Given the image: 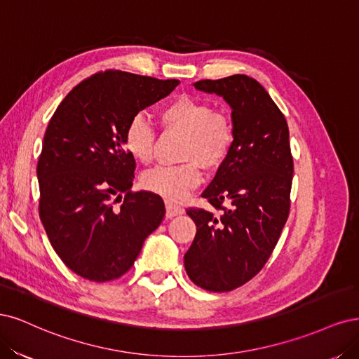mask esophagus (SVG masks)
Here are the masks:
<instances>
[{"instance_id": "1", "label": "esophagus", "mask_w": 359, "mask_h": 359, "mask_svg": "<svg viewBox=\"0 0 359 359\" xmlns=\"http://www.w3.org/2000/svg\"><path fill=\"white\" fill-rule=\"evenodd\" d=\"M184 210L179 205H175L172 203H165V216L167 217H175L183 215Z\"/></svg>"}]
</instances>
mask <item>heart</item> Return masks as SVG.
<instances>
[{
  "label": "heart",
  "mask_w": 359,
  "mask_h": 359,
  "mask_svg": "<svg viewBox=\"0 0 359 359\" xmlns=\"http://www.w3.org/2000/svg\"><path fill=\"white\" fill-rule=\"evenodd\" d=\"M159 119L167 130L187 135L180 152V159L187 163L143 172L140 187L167 201L179 203L201 183V167L215 171L226 163L234 147L236 130L226 114L216 111L209 101L189 95H179L167 102ZM122 143L137 163H150L155 147L152 125L142 114H135L126 125Z\"/></svg>",
  "instance_id": "obj_1"
}]
</instances>
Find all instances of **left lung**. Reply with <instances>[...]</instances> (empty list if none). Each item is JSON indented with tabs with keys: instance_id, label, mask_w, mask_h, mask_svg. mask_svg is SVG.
Wrapping results in <instances>:
<instances>
[{
	"instance_id": "left-lung-1",
	"label": "left lung",
	"mask_w": 359,
	"mask_h": 359,
	"mask_svg": "<svg viewBox=\"0 0 359 359\" xmlns=\"http://www.w3.org/2000/svg\"><path fill=\"white\" fill-rule=\"evenodd\" d=\"M194 86L226 101L236 142L203 192L221 216L187 210L196 234L184 253V270L205 291L228 292L261 271L286 224L294 175L289 130L283 113L255 79L234 74Z\"/></svg>"
}]
</instances>
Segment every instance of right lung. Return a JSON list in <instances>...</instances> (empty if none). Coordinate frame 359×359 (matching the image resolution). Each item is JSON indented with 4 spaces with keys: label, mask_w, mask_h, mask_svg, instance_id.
Wrapping results in <instances>:
<instances>
[{
    "label": "right lung",
    "mask_w": 359,
    "mask_h": 359,
    "mask_svg": "<svg viewBox=\"0 0 359 359\" xmlns=\"http://www.w3.org/2000/svg\"><path fill=\"white\" fill-rule=\"evenodd\" d=\"M179 83L101 72L68 92L53 113L37 164L39 213L57 257L83 279L123 276L163 222L164 201L131 191L135 161L122 137L133 116Z\"/></svg>",
    "instance_id": "right-lung-1"
}]
</instances>
